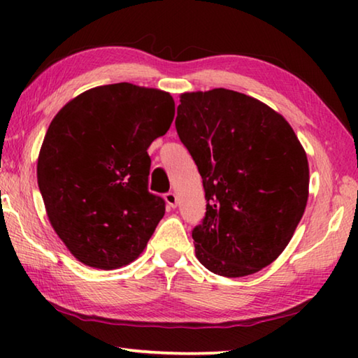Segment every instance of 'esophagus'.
Returning a JSON list of instances; mask_svg holds the SVG:
<instances>
[{
    "mask_svg": "<svg viewBox=\"0 0 358 358\" xmlns=\"http://www.w3.org/2000/svg\"><path fill=\"white\" fill-rule=\"evenodd\" d=\"M164 199H166V202H167V205L169 207H177V203H178V199H177V194L175 192H167L166 196H164Z\"/></svg>",
    "mask_w": 358,
    "mask_h": 358,
    "instance_id": "obj_1",
    "label": "esophagus"
}]
</instances>
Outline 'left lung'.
Masks as SVG:
<instances>
[{
	"instance_id": "left-lung-1",
	"label": "left lung",
	"mask_w": 358,
	"mask_h": 358,
	"mask_svg": "<svg viewBox=\"0 0 358 358\" xmlns=\"http://www.w3.org/2000/svg\"><path fill=\"white\" fill-rule=\"evenodd\" d=\"M180 102L175 128L207 199L192 230L199 262L227 278L256 273L284 251L305 213V150L287 121L251 96L215 88Z\"/></svg>"
}]
</instances>
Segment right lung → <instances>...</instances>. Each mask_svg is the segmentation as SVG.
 Returning <instances> with one entry per match:
<instances>
[{
  "instance_id": "obj_1",
  "label": "right lung",
  "mask_w": 358,
  "mask_h": 358,
  "mask_svg": "<svg viewBox=\"0 0 358 358\" xmlns=\"http://www.w3.org/2000/svg\"><path fill=\"white\" fill-rule=\"evenodd\" d=\"M173 117L171 94L123 82L78 94L52 120L38 185L52 227L82 264L113 270L145 250L166 213L148 191L147 150Z\"/></svg>"
}]
</instances>
